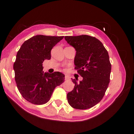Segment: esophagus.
<instances>
[{
    "label": "esophagus",
    "mask_w": 134,
    "mask_h": 134,
    "mask_svg": "<svg viewBox=\"0 0 134 134\" xmlns=\"http://www.w3.org/2000/svg\"><path fill=\"white\" fill-rule=\"evenodd\" d=\"M65 78V80H68L70 79V77H69V76H67V75H66Z\"/></svg>",
    "instance_id": "obj_1"
}]
</instances>
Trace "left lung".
Instances as JSON below:
<instances>
[{"label":"left lung","instance_id":"8db88e82","mask_svg":"<svg viewBox=\"0 0 134 134\" xmlns=\"http://www.w3.org/2000/svg\"><path fill=\"white\" fill-rule=\"evenodd\" d=\"M65 39L76 49L74 68L83 77L79 83L72 79L75 85L67 94L68 102L74 109H90L101 100L109 86L111 72L109 54L95 37L82 35L66 36Z\"/></svg>","mask_w":134,"mask_h":134}]
</instances>
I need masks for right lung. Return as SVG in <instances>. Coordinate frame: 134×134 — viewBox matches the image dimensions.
Listing matches in <instances>:
<instances>
[{"label":"right lung","instance_id":"right-lung-1","mask_svg":"<svg viewBox=\"0 0 134 134\" xmlns=\"http://www.w3.org/2000/svg\"><path fill=\"white\" fill-rule=\"evenodd\" d=\"M63 36L38 35L29 38L20 47L13 69L17 87L27 101L42 105L50 100L57 86L63 83L65 75L60 72H44L43 63L51 58V51Z\"/></svg>","mask_w":134,"mask_h":134}]
</instances>
